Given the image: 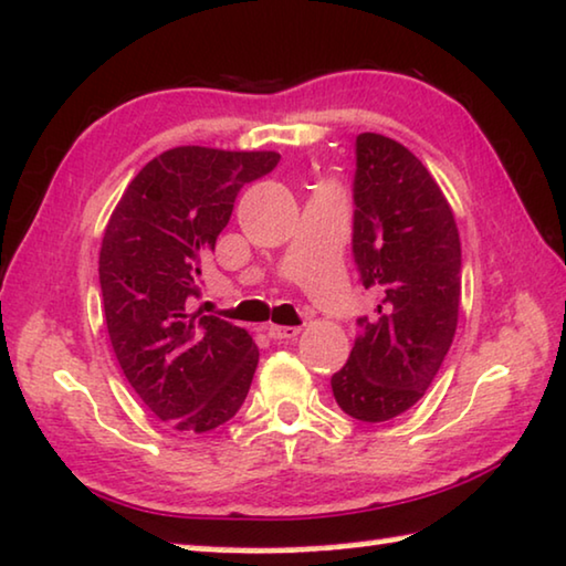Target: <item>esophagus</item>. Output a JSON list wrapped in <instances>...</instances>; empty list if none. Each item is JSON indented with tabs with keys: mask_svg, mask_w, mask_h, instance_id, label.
I'll list each match as a JSON object with an SVG mask.
<instances>
[{
	"mask_svg": "<svg viewBox=\"0 0 566 566\" xmlns=\"http://www.w3.org/2000/svg\"><path fill=\"white\" fill-rule=\"evenodd\" d=\"M266 333L272 340H294L300 335V327L294 325H269Z\"/></svg>",
	"mask_w": 566,
	"mask_h": 566,
	"instance_id": "34e87169",
	"label": "esophagus"
}]
</instances>
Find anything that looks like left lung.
Wrapping results in <instances>:
<instances>
[{"label": "left lung", "mask_w": 566, "mask_h": 566, "mask_svg": "<svg viewBox=\"0 0 566 566\" xmlns=\"http://www.w3.org/2000/svg\"><path fill=\"white\" fill-rule=\"evenodd\" d=\"M353 206V259L378 307L358 317L331 386L345 415L374 424L409 411L434 381L458 327L462 254L440 185L384 134L356 137Z\"/></svg>", "instance_id": "left-lung-1"}]
</instances>
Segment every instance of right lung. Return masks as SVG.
Returning <instances> with one entry per match:
<instances>
[{"label":"right lung","mask_w":566,"mask_h":566,"mask_svg":"<svg viewBox=\"0 0 566 566\" xmlns=\"http://www.w3.org/2000/svg\"><path fill=\"white\" fill-rule=\"evenodd\" d=\"M276 151L175 147L142 167L108 218L98 256L104 315L126 381L159 421L210 432L247 399L259 348L243 327L188 315L200 261L247 182Z\"/></svg>","instance_id":"obj_1"}]
</instances>
